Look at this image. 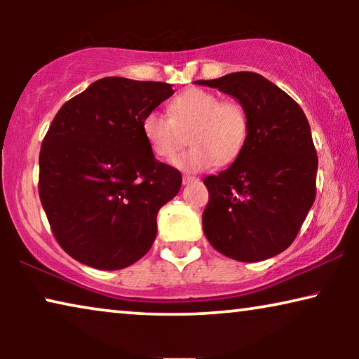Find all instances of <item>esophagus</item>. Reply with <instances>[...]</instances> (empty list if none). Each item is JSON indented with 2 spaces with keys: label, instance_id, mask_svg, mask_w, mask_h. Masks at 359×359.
<instances>
[{
  "label": "esophagus",
  "instance_id": "1",
  "mask_svg": "<svg viewBox=\"0 0 359 359\" xmlns=\"http://www.w3.org/2000/svg\"><path fill=\"white\" fill-rule=\"evenodd\" d=\"M194 181H198V178H196V176H191V175H184V176H183V183H184V184L194 183Z\"/></svg>",
  "mask_w": 359,
  "mask_h": 359
}]
</instances>
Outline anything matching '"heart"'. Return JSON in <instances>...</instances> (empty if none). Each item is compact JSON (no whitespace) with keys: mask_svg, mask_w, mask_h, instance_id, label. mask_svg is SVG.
I'll return each instance as SVG.
<instances>
[{"mask_svg":"<svg viewBox=\"0 0 359 359\" xmlns=\"http://www.w3.org/2000/svg\"><path fill=\"white\" fill-rule=\"evenodd\" d=\"M170 116L147 112L142 130L155 156L170 160L188 144L194 147L175 160L183 171L229 165L238 158L248 139V112L237 100H220L212 91L189 88L170 104Z\"/></svg>","mask_w":359,"mask_h":359,"instance_id":"obj_1","label":"heart"}]
</instances>
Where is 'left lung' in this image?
Masks as SVG:
<instances>
[{
	"mask_svg": "<svg viewBox=\"0 0 359 359\" xmlns=\"http://www.w3.org/2000/svg\"><path fill=\"white\" fill-rule=\"evenodd\" d=\"M198 83L237 97L250 121L238 158L204 178L205 237L237 262L271 258L294 242L316 201L318 160L307 117L287 93L258 73Z\"/></svg>",
	"mask_w": 359,
	"mask_h": 359,
	"instance_id": "left-lung-1",
	"label": "left lung"
}]
</instances>
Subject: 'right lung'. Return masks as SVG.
<instances>
[{
	"instance_id": "obj_1",
	"label": "right lung",
	"mask_w": 359,
	"mask_h": 359,
	"mask_svg": "<svg viewBox=\"0 0 359 359\" xmlns=\"http://www.w3.org/2000/svg\"><path fill=\"white\" fill-rule=\"evenodd\" d=\"M161 81L101 78L53 117L39 155V196L58 245L88 266L122 269L156 237L181 173L147 144L142 121L173 95Z\"/></svg>"
}]
</instances>
